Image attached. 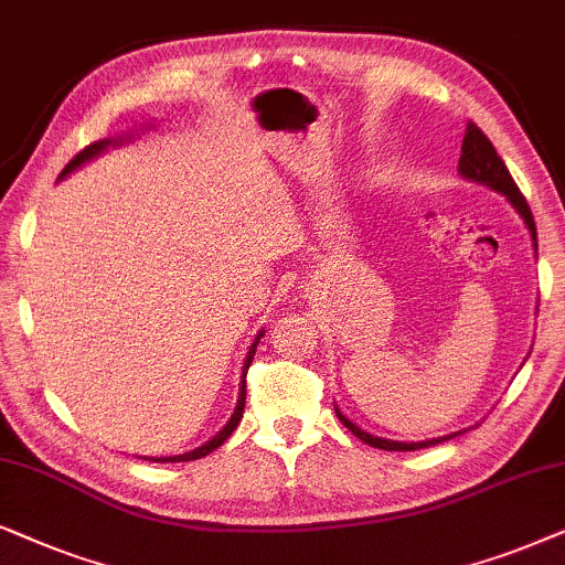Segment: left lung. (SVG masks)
Returning a JSON list of instances; mask_svg holds the SVG:
<instances>
[{
	"instance_id": "left-lung-1",
	"label": "left lung",
	"mask_w": 565,
	"mask_h": 565,
	"mask_svg": "<svg viewBox=\"0 0 565 565\" xmlns=\"http://www.w3.org/2000/svg\"><path fill=\"white\" fill-rule=\"evenodd\" d=\"M460 172L465 178L470 180H478V183H483L488 188H493V191H499L507 195L511 201V206L516 209L519 214H522L524 224H527L530 235H532V243H535V250H537V230H535V220H532V212L527 206V201H524L522 191H519L514 178L509 175L507 164L499 154H495V147L491 145V139L486 137L483 131L478 129L472 120H468V129H465V139H462V157H460ZM335 416L341 424L349 428L353 436H359L364 445L370 447H377V449H387V452H411V449H424V447H431V445H441L445 439H452V436H439V439H428V441H413V445H405V441H390V439H380V436H372L366 431H361L359 426H353L349 418L343 416L341 411L335 408ZM462 434V431H460Z\"/></svg>"
}]
</instances>
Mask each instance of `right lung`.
<instances>
[{
  "label": "right lung",
  "mask_w": 565,
  "mask_h": 565,
  "mask_svg": "<svg viewBox=\"0 0 565 565\" xmlns=\"http://www.w3.org/2000/svg\"><path fill=\"white\" fill-rule=\"evenodd\" d=\"M120 141L124 139H103V141H93V145H87L85 149H82V152H77V157H74V160L66 164V168L62 170V175H66V172H72L74 168H79L82 162H87V160H93L95 154H100L105 147H110V145H120ZM260 335H263V330H260ZM260 335L255 338V343L250 345V353H247V361H245V374H247V366H250V361H253V353H255V345H258V341H260ZM243 374V377H245ZM243 408H245V380H243V390H239V401H237V408H235V413H232V418H230V424L222 428L220 434L214 436L212 441H206L204 447H199V449H193V452H185V455H175V457H157V460H152V462H188V460H201V457H206L209 452H214L216 447H222L224 441H227V436L235 431L237 428V424H239V418H243Z\"/></svg>",
  "instance_id": "obj_1"
}]
</instances>
